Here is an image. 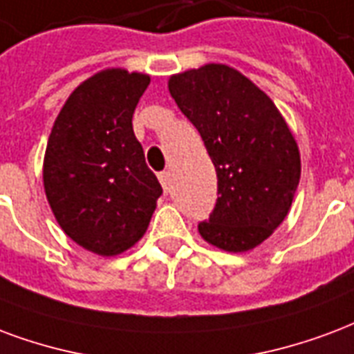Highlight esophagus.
<instances>
[{
	"mask_svg": "<svg viewBox=\"0 0 354 354\" xmlns=\"http://www.w3.org/2000/svg\"><path fill=\"white\" fill-rule=\"evenodd\" d=\"M159 182H161V185H163L165 191L170 189V185H172V174H170L169 170H165V172H161V174H159Z\"/></svg>",
	"mask_w": 354,
	"mask_h": 354,
	"instance_id": "1",
	"label": "esophagus"
}]
</instances>
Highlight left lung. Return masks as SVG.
<instances>
[{
    "label": "left lung",
    "instance_id": "obj_1",
    "mask_svg": "<svg viewBox=\"0 0 354 354\" xmlns=\"http://www.w3.org/2000/svg\"><path fill=\"white\" fill-rule=\"evenodd\" d=\"M169 91L197 127L217 174V203L201 236L243 253L283 223L300 182V151L289 125L261 88L223 64L169 78Z\"/></svg>",
    "mask_w": 354,
    "mask_h": 354
}]
</instances>
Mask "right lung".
Returning a JSON list of instances; mask_svg holds the SVG:
<instances>
[{
	"label": "right lung",
	"instance_id": "1",
	"mask_svg": "<svg viewBox=\"0 0 354 354\" xmlns=\"http://www.w3.org/2000/svg\"><path fill=\"white\" fill-rule=\"evenodd\" d=\"M150 75L112 67L73 91L52 127L43 163L44 193L67 236L114 257L144 236L161 197L133 133V112Z\"/></svg>",
	"mask_w": 354,
	"mask_h": 354
}]
</instances>
